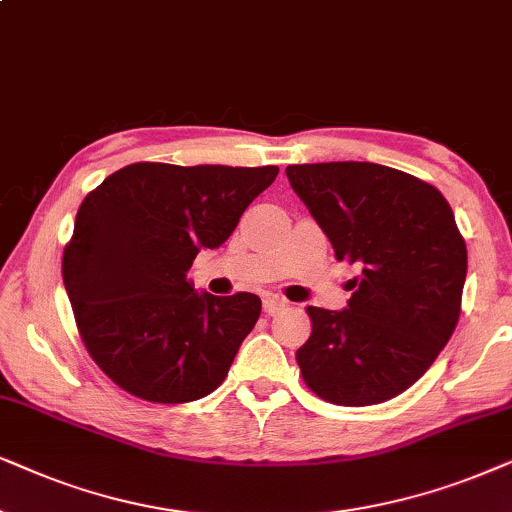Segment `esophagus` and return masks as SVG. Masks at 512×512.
I'll list each match as a JSON object with an SVG mask.
<instances>
[{"instance_id": "34e87169", "label": "esophagus", "mask_w": 512, "mask_h": 512, "mask_svg": "<svg viewBox=\"0 0 512 512\" xmlns=\"http://www.w3.org/2000/svg\"><path fill=\"white\" fill-rule=\"evenodd\" d=\"M283 309H285V302L281 297H274V295L264 297V311H267L269 316H276V313H281Z\"/></svg>"}]
</instances>
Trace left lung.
I'll return each mask as SVG.
<instances>
[{
  "label": "left lung",
  "instance_id": "1",
  "mask_svg": "<svg viewBox=\"0 0 512 512\" xmlns=\"http://www.w3.org/2000/svg\"><path fill=\"white\" fill-rule=\"evenodd\" d=\"M285 175L337 260L360 267L346 309H306L302 377L327 403H386L433 365L459 323L468 252L452 208L433 185L379 163H299Z\"/></svg>",
  "mask_w": 512,
  "mask_h": 512
}]
</instances>
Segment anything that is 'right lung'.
Instances as JSON below:
<instances>
[{
    "label": "right lung",
    "mask_w": 512,
    "mask_h": 512,
    "mask_svg": "<svg viewBox=\"0 0 512 512\" xmlns=\"http://www.w3.org/2000/svg\"><path fill=\"white\" fill-rule=\"evenodd\" d=\"M276 166L131 163L81 201L63 283L81 342L114 384L149 403H192L227 377L255 327L252 292H196L187 271L220 248Z\"/></svg>",
    "instance_id": "1"
}]
</instances>
